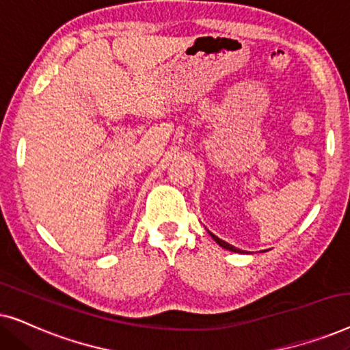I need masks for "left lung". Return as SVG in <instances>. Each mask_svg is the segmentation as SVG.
<instances>
[{"instance_id":"obj_1","label":"left lung","mask_w":350,"mask_h":350,"mask_svg":"<svg viewBox=\"0 0 350 350\" xmlns=\"http://www.w3.org/2000/svg\"><path fill=\"white\" fill-rule=\"evenodd\" d=\"M210 236H212L213 237V241L215 242H217L218 243V245L219 247H223V248H226V250H231V252H236V253H243L242 250H239V248H236V247H232V245H229V243L228 242H224V241H221V239H218L217 236H215V234H212V232H210Z\"/></svg>"}]
</instances>
